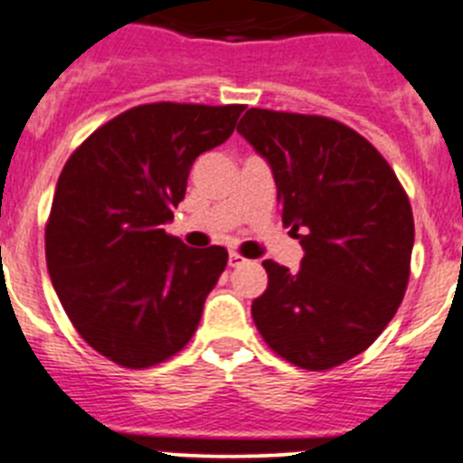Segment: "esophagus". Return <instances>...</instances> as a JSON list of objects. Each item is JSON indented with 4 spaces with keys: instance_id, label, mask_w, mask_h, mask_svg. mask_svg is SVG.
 Masks as SVG:
<instances>
[{
    "instance_id": "34e87169",
    "label": "esophagus",
    "mask_w": 463,
    "mask_h": 463,
    "mask_svg": "<svg viewBox=\"0 0 463 463\" xmlns=\"http://www.w3.org/2000/svg\"><path fill=\"white\" fill-rule=\"evenodd\" d=\"M241 262H244V258H241L237 251H231V256H228V265L237 267V265H241Z\"/></svg>"
}]
</instances>
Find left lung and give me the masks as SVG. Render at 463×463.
<instances>
[{
	"label": "left lung",
	"instance_id": "obj_1",
	"mask_svg": "<svg viewBox=\"0 0 463 463\" xmlns=\"http://www.w3.org/2000/svg\"><path fill=\"white\" fill-rule=\"evenodd\" d=\"M237 132L267 159L280 217L304 246L299 271L265 260L251 315L265 343L304 370L365 352L409 283L413 214L379 150L326 116L249 109Z\"/></svg>",
	"mask_w": 463,
	"mask_h": 463
}]
</instances>
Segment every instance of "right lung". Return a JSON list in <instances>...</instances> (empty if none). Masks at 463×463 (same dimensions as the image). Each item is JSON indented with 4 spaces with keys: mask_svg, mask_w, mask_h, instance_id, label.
I'll list each match as a JSON object with an SVG mask.
<instances>
[{
    "mask_svg": "<svg viewBox=\"0 0 463 463\" xmlns=\"http://www.w3.org/2000/svg\"><path fill=\"white\" fill-rule=\"evenodd\" d=\"M241 111L134 107L95 129L59 175L45 228L52 285L77 334L123 368L178 354L226 269L223 246L189 249L164 223L192 164L231 137Z\"/></svg>",
    "mask_w": 463,
    "mask_h": 463,
    "instance_id": "1",
    "label": "right lung"
}]
</instances>
